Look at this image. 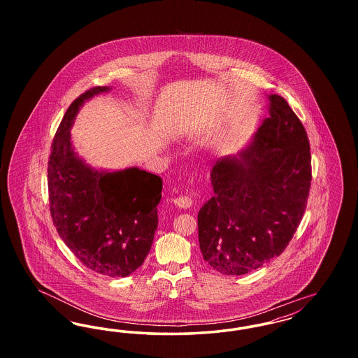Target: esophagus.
Masks as SVG:
<instances>
[{"mask_svg": "<svg viewBox=\"0 0 358 358\" xmlns=\"http://www.w3.org/2000/svg\"><path fill=\"white\" fill-rule=\"evenodd\" d=\"M171 203L176 205V206L181 208V209H187V208H190V206H192V200H190L189 197H187V196L176 197V199H173V200H171Z\"/></svg>", "mask_w": 358, "mask_h": 358, "instance_id": "34e87169", "label": "esophagus"}]
</instances>
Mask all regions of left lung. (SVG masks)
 Listing matches in <instances>:
<instances>
[{
  "mask_svg": "<svg viewBox=\"0 0 358 358\" xmlns=\"http://www.w3.org/2000/svg\"><path fill=\"white\" fill-rule=\"evenodd\" d=\"M270 118L236 155L216 161L215 196L199 212L205 262L244 275L280 255L306 209L311 155L306 130L282 96L268 95Z\"/></svg>",
  "mask_w": 358,
  "mask_h": 358,
  "instance_id": "left-lung-1",
  "label": "left lung"
}]
</instances>
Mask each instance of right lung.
<instances>
[{"mask_svg": "<svg viewBox=\"0 0 358 358\" xmlns=\"http://www.w3.org/2000/svg\"><path fill=\"white\" fill-rule=\"evenodd\" d=\"M94 87L69 106L48 161V190L59 236L87 268L124 278L142 266L158 227L161 177L139 168L95 169L75 152L71 127L87 101L110 91Z\"/></svg>", "mask_w": 358, "mask_h": 358, "instance_id": "1", "label": "right lung"}]
</instances>
